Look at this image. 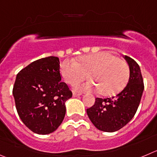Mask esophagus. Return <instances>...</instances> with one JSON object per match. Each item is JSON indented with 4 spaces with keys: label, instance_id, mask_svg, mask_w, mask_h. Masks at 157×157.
I'll return each instance as SVG.
<instances>
[{
    "label": "esophagus",
    "instance_id": "esophagus-1",
    "mask_svg": "<svg viewBox=\"0 0 157 157\" xmlns=\"http://www.w3.org/2000/svg\"><path fill=\"white\" fill-rule=\"evenodd\" d=\"M81 95V94L80 93H76V92H74L73 93V97H78V96H80Z\"/></svg>",
    "mask_w": 157,
    "mask_h": 157
}]
</instances>
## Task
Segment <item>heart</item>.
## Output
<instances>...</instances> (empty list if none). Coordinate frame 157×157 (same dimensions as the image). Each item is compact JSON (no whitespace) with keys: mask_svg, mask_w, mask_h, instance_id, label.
Returning <instances> with one entry per match:
<instances>
[{"mask_svg":"<svg viewBox=\"0 0 157 157\" xmlns=\"http://www.w3.org/2000/svg\"><path fill=\"white\" fill-rule=\"evenodd\" d=\"M90 76L92 82L77 86L81 90H99L102 95L111 96L121 91L126 84L129 68L125 60L117 58L108 51L80 57L78 63L71 59L64 61L61 67V75L70 85L82 81Z\"/></svg>","mask_w":157,"mask_h":157,"instance_id":"b5f03b06","label":"heart"}]
</instances>
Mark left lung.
Instances as JSON below:
<instances>
[{"mask_svg":"<svg viewBox=\"0 0 157 157\" xmlns=\"http://www.w3.org/2000/svg\"><path fill=\"white\" fill-rule=\"evenodd\" d=\"M124 58L129 67L128 84L115 97L95 99V103L87 109L89 118L101 131L112 132L127 125L138 109L144 90L140 66L128 56Z\"/></svg>","mask_w":157,"mask_h":157,"instance_id":"obj_1","label":"left lung"}]
</instances>
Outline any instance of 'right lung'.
I'll use <instances>...</instances> for the list:
<instances>
[{
    "instance_id": "obj_1",
    "label": "right lung",
    "mask_w": 157,
    "mask_h": 157,
    "mask_svg": "<svg viewBox=\"0 0 157 157\" xmlns=\"http://www.w3.org/2000/svg\"><path fill=\"white\" fill-rule=\"evenodd\" d=\"M58 57L32 62L16 77L13 96L19 117L33 132L46 135L57 129L66 114L65 102L73 95L61 81Z\"/></svg>"
}]
</instances>
